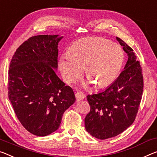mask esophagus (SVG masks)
<instances>
[{
  "mask_svg": "<svg viewBox=\"0 0 157 157\" xmlns=\"http://www.w3.org/2000/svg\"><path fill=\"white\" fill-rule=\"evenodd\" d=\"M75 97H76V99L77 101H81V100H83V99L84 98V94L82 93V92H77V93L75 94Z\"/></svg>",
  "mask_w": 157,
  "mask_h": 157,
  "instance_id": "34e87169",
  "label": "esophagus"
}]
</instances>
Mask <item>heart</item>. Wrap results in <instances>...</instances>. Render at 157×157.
Returning a JSON list of instances; mask_svg holds the SVG:
<instances>
[{"label": "heart", "mask_w": 157, "mask_h": 157, "mask_svg": "<svg viewBox=\"0 0 157 157\" xmlns=\"http://www.w3.org/2000/svg\"><path fill=\"white\" fill-rule=\"evenodd\" d=\"M124 54L121 47L102 38H86L75 43L69 53L59 59L62 77L67 82H73L82 73L97 87H104L115 79L122 67Z\"/></svg>", "instance_id": "b5f03b06"}]
</instances>
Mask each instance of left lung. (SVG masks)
I'll return each mask as SVG.
<instances>
[{
  "mask_svg": "<svg viewBox=\"0 0 157 157\" xmlns=\"http://www.w3.org/2000/svg\"><path fill=\"white\" fill-rule=\"evenodd\" d=\"M116 39L128 57L124 70L105 90L86 96L90 112L84 126L100 140L117 136L133 123L143 91L142 68L133 50L122 40Z\"/></svg>",
  "mask_w": 157,
  "mask_h": 157,
  "instance_id": "1",
  "label": "left lung"
}]
</instances>
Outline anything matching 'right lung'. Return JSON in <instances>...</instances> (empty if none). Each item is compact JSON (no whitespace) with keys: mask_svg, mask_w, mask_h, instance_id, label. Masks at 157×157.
Masks as SVG:
<instances>
[{"mask_svg":"<svg viewBox=\"0 0 157 157\" xmlns=\"http://www.w3.org/2000/svg\"><path fill=\"white\" fill-rule=\"evenodd\" d=\"M63 38L31 37L17 49L10 65L9 99L24 127L38 136L56 131L64 112L75 102L73 89L56 74L58 44Z\"/></svg>","mask_w":157,"mask_h":157,"instance_id":"obj_1","label":"right lung"}]
</instances>
